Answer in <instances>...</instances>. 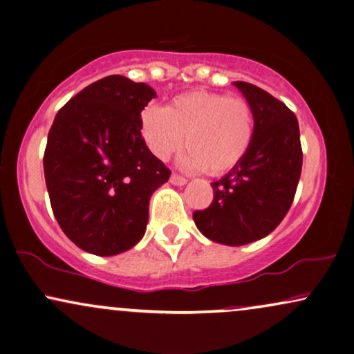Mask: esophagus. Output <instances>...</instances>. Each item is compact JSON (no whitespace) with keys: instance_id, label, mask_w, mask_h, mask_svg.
<instances>
[{"instance_id":"esophagus-1","label":"esophagus","mask_w":354,"mask_h":354,"mask_svg":"<svg viewBox=\"0 0 354 354\" xmlns=\"http://www.w3.org/2000/svg\"><path fill=\"white\" fill-rule=\"evenodd\" d=\"M169 183H171V185H174V186H185L188 181H186L185 178L178 176V174H171V178H169Z\"/></svg>"}]
</instances>
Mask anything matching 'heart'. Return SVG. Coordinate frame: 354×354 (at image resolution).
I'll use <instances>...</instances> for the list:
<instances>
[{"label":"heart","instance_id":"b5f03b06","mask_svg":"<svg viewBox=\"0 0 354 354\" xmlns=\"http://www.w3.org/2000/svg\"><path fill=\"white\" fill-rule=\"evenodd\" d=\"M255 117L241 97L191 91L166 109L148 105L140 115V133L151 155L166 161L183 147L180 166L188 171L223 174L245 158L254 140Z\"/></svg>","mask_w":354,"mask_h":354}]
</instances>
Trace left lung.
<instances>
[{"mask_svg": "<svg viewBox=\"0 0 354 354\" xmlns=\"http://www.w3.org/2000/svg\"><path fill=\"white\" fill-rule=\"evenodd\" d=\"M254 110V140L245 158L219 181L214 199L194 211L196 227L207 239L245 245L269 236L290 209L301 173L299 120L287 105L257 85L234 82Z\"/></svg>", "mask_w": 354, "mask_h": 354, "instance_id": "obj_1", "label": "left lung"}]
</instances>
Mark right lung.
<instances>
[{"mask_svg": "<svg viewBox=\"0 0 354 354\" xmlns=\"http://www.w3.org/2000/svg\"><path fill=\"white\" fill-rule=\"evenodd\" d=\"M156 92L109 75L55 115L44 151L46 186L59 225L85 252L109 257L145 236L150 198L169 178L140 133Z\"/></svg>", "mask_w": 354, "mask_h": 354, "instance_id": "right-lung-1", "label": "right lung"}]
</instances>
